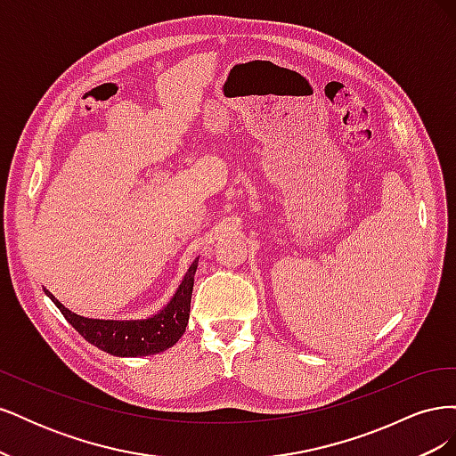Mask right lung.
<instances>
[{
    "label": "right lung",
    "mask_w": 456,
    "mask_h": 456,
    "mask_svg": "<svg viewBox=\"0 0 456 456\" xmlns=\"http://www.w3.org/2000/svg\"><path fill=\"white\" fill-rule=\"evenodd\" d=\"M198 262L200 258L191 262L181 285L176 287L167 305L158 314L142 317V320H96V317H84L64 308V305H61L47 289H44V291L54 302V306L62 312L66 322L87 342H91L93 346L118 357L154 355L171 348L184 335L190 317V300Z\"/></svg>",
    "instance_id": "obj_1"
}]
</instances>
